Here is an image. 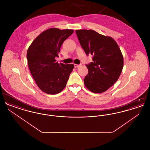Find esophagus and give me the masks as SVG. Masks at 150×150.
<instances>
[{"mask_svg": "<svg viewBox=\"0 0 150 150\" xmlns=\"http://www.w3.org/2000/svg\"><path fill=\"white\" fill-rule=\"evenodd\" d=\"M74 66L75 68H78L80 66V64H74Z\"/></svg>", "mask_w": 150, "mask_h": 150, "instance_id": "34e87169", "label": "esophagus"}]
</instances>
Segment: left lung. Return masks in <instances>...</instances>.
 <instances>
[{
	"label": "left lung",
	"instance_id": "8db88e82",
	"mask_svg": "<svg viewBox=\"0 0 150 150\" xmlns=\"http://www.w3.org/2000/svg\"><path fill=\"white\" fill-rule=\"evenodd\" d=\"M81 47L93 62L86 64L88 74L84 79L87 89L94 93L105 92L113 86L122 70L124 59L114 39L93 30H76Z\"/></svg>",
	"mask_w": 150,
	"mask_h": 150
}]
</instances>
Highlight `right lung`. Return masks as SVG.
Listing matches in <instances>:
<instances>
[{"label": "right lung", "mask_w": 150, "mask_h": 150, "mask_svg": "<svg viewBox=\"0 0 150 150\" xmlns=\"http://www.w3.org/2000/svg\"><path fill=\"white\" fill-rule=\"evenodd\" d=\"M74 30L50 28L38 36L27 52L30 71L36 85L44 93H60L66 86L74 65L58 64L60 48Z\"/></svg>", "instance_id": "add662e5"}]
</instances>
